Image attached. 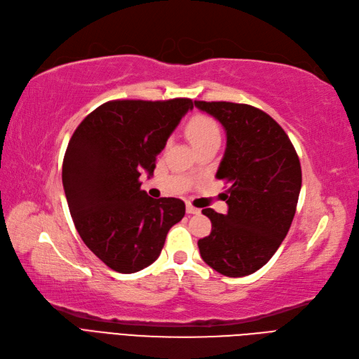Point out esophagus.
Returning <instances> with one entry per match:
<instances>
[{
	"instance_id": "esophagus-1",
	"label": "esophagus",
	"mask_w": 359,
	"mask_h": 359,
	"mask_svg": "<svg viewBox=\"0 0 359 359\" xmlns=\"http://www.w3.org/2000/svg\"><path fill=\"white\" fill-rule=\"evenodd\" d=\"M185 209H187V214H201V209L194 208L191 203H187V206H185Z\"/></svg>"
}]
</instances>
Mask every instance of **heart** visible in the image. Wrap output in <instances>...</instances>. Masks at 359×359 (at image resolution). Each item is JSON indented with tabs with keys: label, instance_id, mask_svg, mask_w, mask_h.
<instances>
[{
	"label": "heart",
	"instance_id": "b5f03b06",
	"mask_svg": "<svg viewBox=\"0 0 359 359\" xmlns=\"http://www.w3.org/2000/svg\"><path fill=\"white\" fill-rule=\"evenodd\" d=\"M185 132H187V137L193 144V147L209 140L219 138L218 123L211 116H206V114L193 116L187 123Z\"/></svg>",
	"mask_w": 359,
	"mask_h": 359
}]
</instances>
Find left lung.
Masks as SVG:
<instances>
[{
    "instance_id": "left-lung-1",
    "label": "left lung",
    "mask_w": 359,
    "mask_h": 359,
    "mask_svg": "<svg viewBox=\"0 0 359 359\" xmlns=\"http://www.w3.org/2000/svg\"><path fill=\"white\" fill-rule=\"evenodd\" d=\"M226 129L217 178L230 189L226 215L202 209L212 222L199 239L203 262L229 278L262 269L285 239L302 189V166L288 135L264 111L246 104L194 101Z\"/></svg>"
}]
</instances>
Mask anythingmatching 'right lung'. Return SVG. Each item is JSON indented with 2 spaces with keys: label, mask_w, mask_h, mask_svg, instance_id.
<instances>
[{
  "label": "right lung",
  "mask_w": 359,
  "mask_h": 359,
  "mask_svg": "<svg viewBox=\"0 0 359 359\" xmlns=\"http://www.w3.org/2000/svg\"><path fill=\"white\" fill-rule=\"evenodd\" d=\"M193 101H109L72 133L62 182L74 224L86 246L118 273L154 263L169 229L182 219L175 197L153 199L141 172L153 175L156 157Z\"/></svg>",
  "instance_id": "obj_1"
}]
</instances>
